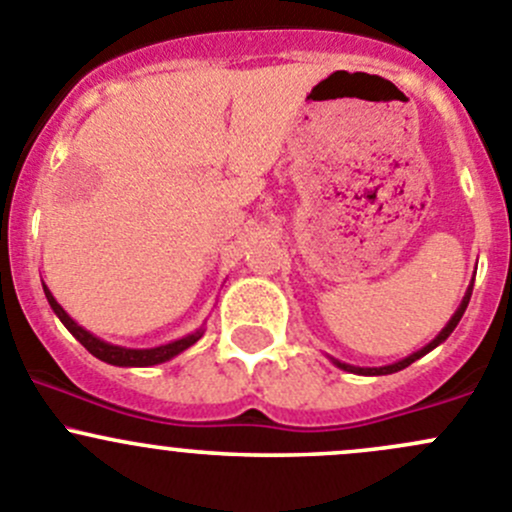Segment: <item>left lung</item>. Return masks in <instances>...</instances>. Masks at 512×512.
Instances as JSON below:
<instances>
[{
    "instance_id": "left-lung-1",
    "label": "left lung",
    "mask_w": 512,
    "mask_h": 512,
    "mask_svg": "<svg viewBox=\"0 0 512 512\" xmlns=\"http://www.w3.org/2000/svg\"><path fill=\"white\" fill-rule=\"evenodd\" d=\"M473 280H476V275H473ZM473 280H471V285H468L466 294H463V299H461V304H458V309H456V312H453V317L448 319V322H446V327H443L441 332H438L436 337H433L431 342L426 344V347H421V349H418V352L409 354V356H404V359L394 361V364H386V366H354V364H347V361H339V359H334V356H329V361H332L334 366H339V369H344V371H352V374H359V376H386V374H396V371L406 369V366H409V364H414L416 359H421V356H426L428 352H433V349H436L438 344H443V342H446L448 337H451V332H453V329L458 327V322H461L463 312H466L468 302H471Z\"/></svg>"
}]
</instances>
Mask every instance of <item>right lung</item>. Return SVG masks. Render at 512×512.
I'll return each mask as SVG.
<instances>
[{"label": "right lung", "mask_w": 512, "mask_h": 512, "mask_svg": "<svg viewBox=\"0 0 512 512\" xmlns=\"http://www.w3.org/2000/svg\"><path fill=\"white\" fill-rule=\"evenodd\" d=\"M44 294H46V302H49V307L54 309L56 317L61 319V324H64V327L69 329V332L74 334V337L79 339V342L84 344V347L89 349V352L94 354L96 359L106 361V364H113V366H156V364H163V361H170L173 356L183 354L185 349L193 347V344L198 342V339L205 334V327H200V329H195V332L185 334V337L173 339V342L158 344V347H148V349L121 347V344L103 342L101 337H96V334H91L89 329L81 327L79 322H74V319L69 317V312H66V309L61 307L59 302H56L54 294H51V289L46 285H44Z\"/></svg>", "instance_id": "1"}]
</instances>
